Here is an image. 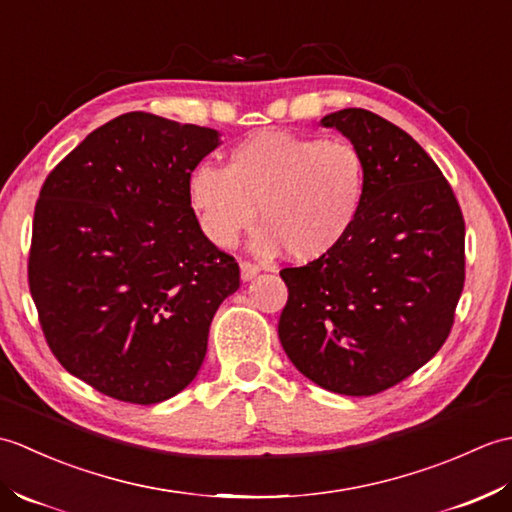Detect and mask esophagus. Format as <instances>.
<instances>
[{
	"label": "esophagus",
	"mask_w": 512,
	"mask_h": 512,
	"mask_svg": "<svg viewBox=\"0 0 512 512\" xmlns=\"http://www.w3.org/2000/svg\"><path fill=\"white\" fill-rule=\"evenodd\" d=\"M239 270H242V279L244 281H250V279H255L259 275V268L255 264H250V262L239 264Z\"/></svg>",
	"instance_id": "obj_1"
}]
</instances>
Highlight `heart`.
Returning <instances> with one entry per match:
<instances>
[{
    "label": "heart",
    "mask_w": 512,
    "mask_h": 512,
    "mask_svg": "<svg viewBox=\"0 0 512 512\" xmlns=\"http://www.w3.org/2000/svg\"><path fill=\"white\" fill-rule=\"evenodd\" d=\"M365 160L343 138L299 136L264 129L228 151L226 169L202 162L189 178V198L206 237L231 248L257 222V255L308 264L350 233L363 206Z\"/></svg>",
    "instance_id": "heart-1"
}]
</instances>
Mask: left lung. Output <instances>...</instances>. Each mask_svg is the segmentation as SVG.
<instances>
[{"instance_id":"8db88e82","label":"left lung","mask_w":512,"mask_h":512,"mask_svg":"<svg viewBox=\"0 0 512 512\" xmlns=\"http://www.w3.org/2000/svg\"><path fill=\"white\" fill-rule=\"evenodd\" d=\"M361 151L363 206L341 244L284 268L279 341L299 372L345 396H374L431 361L464 288V217L436 162L383 116L321 118Z\"/></svg>"}]
</instances>
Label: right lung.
Returning a JSON list of instances; mask_svg holds the SVG:
<instances>
[{"instance_id":"1","label":"right lung","mask_w":512,"mask_h":512,"mask_svg":"<svg viewBox=\"0 0 512 512\" xmlns=\"http://www.w3.org/2000/svg\"><path fill=\"white\" fill-rule=\"evenodd\" d=\"M215 129L129 112L54 167L32 220L28 286L57 361L101 394L154 405L198 374L239 266L202 233L189 178Z\"/></svg>"}]
</instances>
